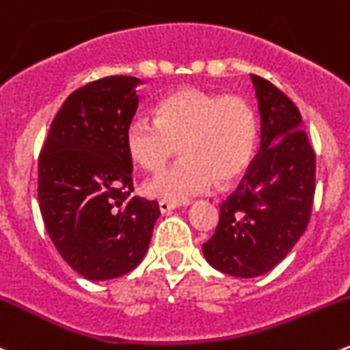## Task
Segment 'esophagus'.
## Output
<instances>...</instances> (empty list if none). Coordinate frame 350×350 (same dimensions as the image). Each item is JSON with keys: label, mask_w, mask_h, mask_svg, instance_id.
<instances>
[{"label": "esophagus", "mask_w": 350, "mask_h": 350, "mask_svg": "<svg viewBox=\"0 0 350 350\" xmlns=\"http://www.w3.org/2000/svg\"><path fill=\"white\" fill-rule=\"evenodd\" d=\"M176 207H179V204L167 202V200H160V202H159V209H160V213H162V214L172 213V211H174Z\"/></svg>", "instance_id": "obj_1"}]
</instances>
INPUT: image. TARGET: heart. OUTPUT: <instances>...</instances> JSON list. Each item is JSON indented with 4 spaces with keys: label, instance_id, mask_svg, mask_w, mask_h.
<instances>
[{
    "label": "heart",
    "instance_id": "heart-1",
    "mask_svg": "<svg viewBox=\"0 0 350 350\" xmlns=\"http://www.w3.org/2000/svg\"><path fill=\"white\" fill-rule=\"evenodd\" d=\"M258 143L254 109L239 96L181 89L163 97L155 118L134 116L125 144L132 160L159 171L179 152L183 159L144 183V193L181 204L206 193L218 179L232 183L253 162Z\"/></svg>",
    "mask_w": 350,
    "mask_h": 350
}]
</instances>
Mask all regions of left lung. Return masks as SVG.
<instances>
[{"label":"left lung","instance_id":"1","mask_svg":"<svg viewBox=\"0 0 350 350\" xmlns=\"http://www.w3.org/2000/svg\"><path fill=\"white\" fill-rule=\"evenodd\" d=\"M261 118L260 152L219 206V221L202 245L209 265L234 277L267 273L307 230L316 191V153L291 99L251 75Z\"/></svg>","mask_w":350,"mask_h":350}]
</instances>
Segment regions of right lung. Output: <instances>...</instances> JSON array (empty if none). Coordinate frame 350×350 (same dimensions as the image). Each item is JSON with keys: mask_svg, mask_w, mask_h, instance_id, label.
<instances>
[{"mask_svg": "<svg viewBox=\"0 0 350 350\" xmlns=\"http://www.w3.org/2000/svg\"><path fill=\"white\" fill-rule=\"evenodd\" d=\"M134 77H106L75 90L50 125L38 160V202L59 254L89 281L136 269L160 211L131 197L125 144L139 97Z\"/></svg>", "mask_w": 350, "mask_h": 350, "instance_id": "right-lung-1", "label": "right lung"}]
</instances>
